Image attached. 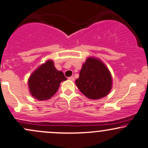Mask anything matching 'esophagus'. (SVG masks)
<instances>
[{"mask_svg": "<svg viewBox=\"0 0 148 148\" xmlns=\"http://www.w3.org/2000/svg\"><path fill=\"white\" fill-rule=\"evenodd\" d=\"M68 79H69V80H71V81H74L75 80L74 77H69V78H68Z\"/></svg>", "mask_w": 148, "mask_h": 148, "instance_id": "1", "label": "esophagus"}]
</instances>
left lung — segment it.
Masks as SVG:
<instances>
[{"label": "left lung", "instance_id": "1", "mask_svg": "<svg viewBox=\"0 0 148 148\" xmlns=\"http://www.w3.org/2000/svg\"><path fill=\"white\" fill-rule=\"evenodd\" d=\"M112 76L100 59L89 57L82 64L79 77L75 80L79 90L86 98L99 100L109 94L112 88Z\"/></svg>", "mask_w": 148, "mask_h": 148}]
</instances>
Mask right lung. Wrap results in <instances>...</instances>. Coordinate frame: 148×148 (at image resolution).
Masks as SVG:
<instances>
[{"label": "right lung", "instance_id": "right-lung-1", "mask_svg": "<svg viewBox=\"0 0 148 148\" xmlns=\"http://www.w3.org/2000/svg\"><path fill=\"white\" fill-rule=\"evenodd\" d=\"M66 79L63 72L55 67L53 61L48 60L33 71L28 78L27 84L33 98L46 100L56 93L60 83Z\"/></svg>", "mask_w": 148, "mask_h": 148}]
</instances>
